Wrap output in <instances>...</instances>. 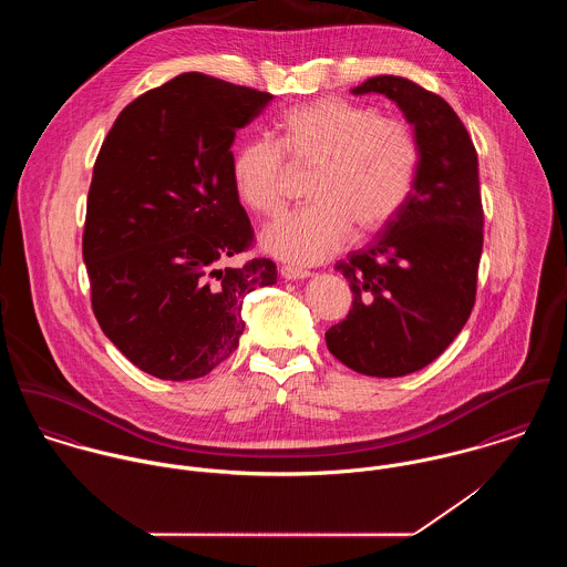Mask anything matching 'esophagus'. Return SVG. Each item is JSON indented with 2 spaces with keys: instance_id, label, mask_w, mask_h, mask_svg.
Listing matches in <instances>:
<instances>
[{
  "instance_id": "34e87169",
  "label": "esophagus",
  "mask_w": 567,
  "mask_h": 567,
  "mask_svg": "<svg viewBox=\"0 0 567 567\" xmlns=\"http://www.w3.org/2000/svg\"><path fill=\"white\" fill-rule=\"evenodd\" d=\"M281 277L288 279V281H295V279H306L310 277L312 272L310 270H303V268H295V266H281Z\"/></svg>"
}]
</instances>
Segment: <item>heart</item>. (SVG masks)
Masks as SVG:
<instances>
[{
	"label": "heart",
	"instance_id": "heart-1",
	"mask_svg": "<svg viewBox=\"0 0 567 567\" xmlns=\"http://www.w3.org/2000/svg\"><path fill=\"white\" fill-rule=\"evenodd\" d=\"M292 169H315L308 183L315 205L270 225L261 246L292 264H319L353 229L369 238L402 214L419 169V142L400 115L347 97H319L281 117L277 142H244L231 181L248 209L275 218L288 205Z\"/></svg>",
	"mask_w": 567,
	"mask_h": 567
}]
</instances>
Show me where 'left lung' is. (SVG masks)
<instances>
[{"instance_id": "left-lung-1", "label": "left lung", "mask_w": 567, "mask_h": 567, "mask_svg": "<svg viewBox=\"0 0 567 567\" xmlns=\"http://www.w3.org/2000/svg\"><path fill=\"white\" fill-rule=\"evenodd\" d=\"M353 93L398 102L419 142V169L402 214L336 264L353 301L324 340L355 373L402 378L436 360L474 310L485 240L478 155L454 109L416 82L375 76Z\"/></svg>"}]
</instances>
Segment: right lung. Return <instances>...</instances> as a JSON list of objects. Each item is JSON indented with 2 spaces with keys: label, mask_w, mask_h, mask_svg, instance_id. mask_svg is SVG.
<instances>
[{
  "label": "right lung",
  "mask_w": 567,
  "mask_h": 567,
  "mask_svg": "<svg viewBox=\"0 0 567 567\" xmlns=\"http://www.w3.org/2000/svg\"><path fill=\"white\" fill-rule=\"evenodd\" d=\"M270 93L187 72L135 97L111 126L86 196L82 259L104 336L159 380H196L244 331V297L277 281L268 257L227 266L255 231L231 144Z\"/></svg>",
  "instance_id": "add662e5"
}]
</instances>
